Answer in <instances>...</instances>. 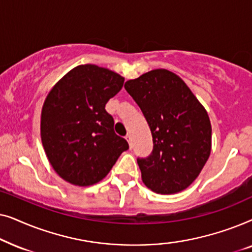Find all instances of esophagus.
<instances>
[{"instance_id": "obj_1", "label": "esophagus", "mask_w": 252, "mask_h": 252, "mask_svg": "<svg viewBox=\"0 0 252 252\" xmlns=\"http://www.w3.org/2000/svg\"><path fill=\"white\" fill-rule=\"evenodd\" d=\"M126 140H127V141H128L129 148H130V149H132V148H133V141H132V135H130V134H127V135H126Z\"/></svg>"}]
</instances>
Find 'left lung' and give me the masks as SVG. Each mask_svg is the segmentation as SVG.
I'll return each instance as SVG.
<instances>
[{
	"label": "left lung",
	"mask_w": 252,
	"mask_h": 252,
	"mask_svg": "<svg viewBox=\"0 0 252 252\" xmlns=\"http://www.w3.org/2000/svg\"><path fill=\"white\" fill-rule=\"evenodd\" d=\"M125 89L140 106L153 135L154 149L137 158L143 184L157 194L189 187L211 153L208 112L180 77L157 68L126 81Z\"/></svg>",
	"instance_id": "1"
}]
</instances>
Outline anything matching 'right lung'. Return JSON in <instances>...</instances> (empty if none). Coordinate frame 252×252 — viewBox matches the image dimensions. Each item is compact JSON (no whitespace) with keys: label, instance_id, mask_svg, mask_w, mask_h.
<instances>
[{"label":"right lung","instance_id":"1","mask_svg":"<svg viewBox=\"0 0 252 252\" xmlns=\"http://www.w3.org/2000/svg\"><path fill=\"white\" fill-rule=\"evenodd\" d=\"M124 78L97 65H79L48 94L41 112V140L55 172L74 186L104 179L128 143L113 130L105 104Z\"/></svg>","mask_w":252,"mask_h":252}]
</instances>
